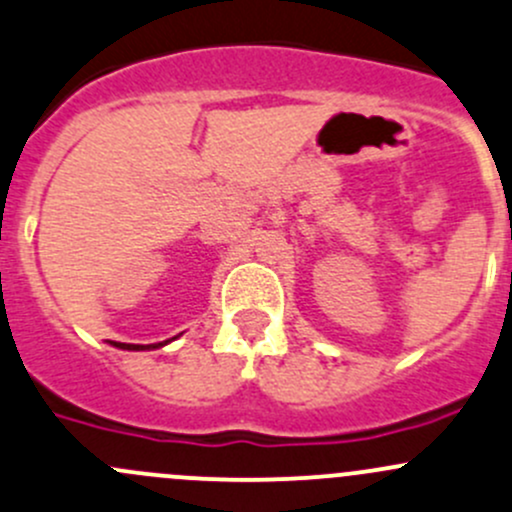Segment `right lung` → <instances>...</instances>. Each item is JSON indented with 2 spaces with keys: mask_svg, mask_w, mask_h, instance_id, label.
I'll use <instances>...</instances> for the list:
<instances>
[{
  "mask_svg": "<svg viewBox=\"0 0 512 512\" xmlns=\"http://www.w3.org/2000/svg\"><path fill=\"white\" fill-rule=\"evenodd\" d=\"M164 343H152V346H137V343H115V341H112V346L122 348V351H149V348H161Z\"/></svg>",
  "mask_w": 512,
  "mask_h": 512,
  "instance_id": "add662e5",
  "label": "right lung"
}]
</instances>
